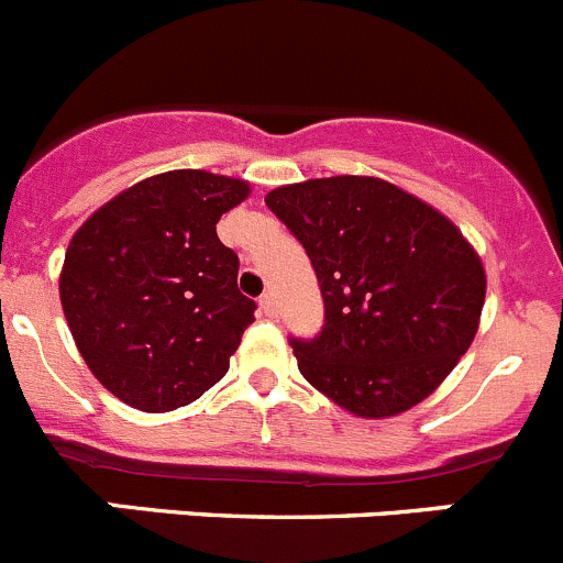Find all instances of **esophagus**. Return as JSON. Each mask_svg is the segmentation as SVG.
I'll list each match as a JSON object with an SVG mask.
<instances>
[{"mask_svg": "<svg viewBox=\"0 0 563 563\" xmlns=\"http://www.w3.org/2000/svg\"><path fill=\"white\" fill-rule=\"evenodd\" d=\"M260 309H262V312L267 314V318H276V314H278V301H276V296H273L271 290L262 292V298H260Z\"/></svg>", "mask_w": 563, "mask_h": 563, "instance_id": "obj_1", "label": "esophagus"}]
</instances>
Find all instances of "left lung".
Instances as JSON below:
<instances>
[{"label":"left lung","mask_w":563,"mask_h":563,"mask_svg":"<svg viewBox=\"0 0 563 563\" xmlns=\"http://www.w3.org/2000/svg\"><path fill=\"white\" fill-rule=\"evenodd\" d=\"M273 216L307 249L323 329L290 336L298 371L356 417H393L445 382L478 331L486 273L442 212L376 176L276 187Z\"/></svg>","instance_id":"8db88e82"}]
</instances>
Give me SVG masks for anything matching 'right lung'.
<instances>
[{"instance_id": "add662e5", "label": "right lung", "mask_w": 563, "mask_h": 563, "mask_svg": "<svg viewBox=\"0 0 563 563\" xmlns=\"http://www.w3.org/2000/svg\"><path fill=\"white\" fill-rule=\"evenodd\" d=\"M249 190L168 170L118 192L68 243V329L90 373L132 409L174 411L227 376L256 303L238 290L240 260L216 223Z\"/></svg>"}]
</instances>
